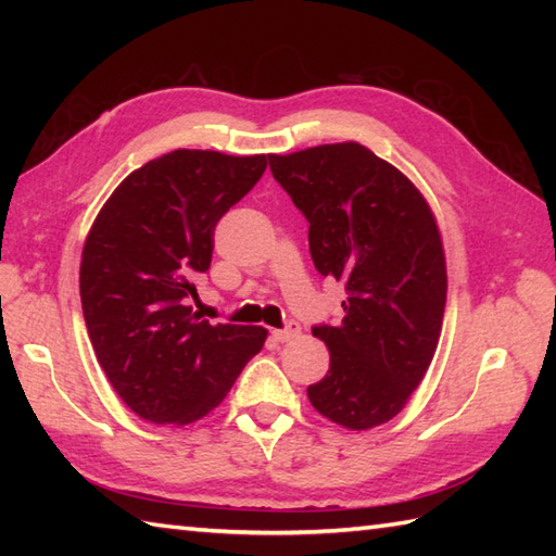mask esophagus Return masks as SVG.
Here are the masks:
<instances>
[{
    "label": "esophagus",
    "instance_id": "1",
    "mask_svg": "<svg viewBox=\"0 0 556 556\" xmlns=\"http://www.w3.org/2000/svg\"><path fill=\"white\" fill-rule=\"evenodd\" d=\"M301 334V325L296 320H289L285 329H271V337L277 341H291Z\"/></svg>",
    "mask_w": 556,
    "mask_h": 556
}]
</instances>
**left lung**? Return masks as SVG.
<instances>
[{"label": "left lung", "mask_w": 556, "mask_h": 556, "mask_svg": "<svg viewBox=\"0 0 556 556\" xmlns=\"http://www.w3.org/2000/svg\"><path fill=\"white\" fill-rule=\"evenodd\" d=\"M277 184L308 219L315 269L344 281L339 325H315L329 370L311 404L351 430L392 420L440 341L446 267L432 212L404 174L365 146L269 155Z\"/></svg>", "instance_id": "1"}]
</instances>
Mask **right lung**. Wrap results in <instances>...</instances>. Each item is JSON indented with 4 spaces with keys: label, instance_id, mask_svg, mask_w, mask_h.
<instances>
[{
    "label": "right lung",
    "instance_id": "right-lung-1",
    "mask_svg": "<svg viewBox=\"0 0 556 556\" xmlns=\"http://www.w3.org/2000/svg\"><path fill=\"white\" fill-rule=\"evenodd\" d=\"M265 169V155L174 150L128 174L92 224L83 317L104 375L140 418L207 416L263 349V327L210 325L188 301L210 269L217 222Z\"/></svg>",
    "mask_w": 556,
    "mask_h": 556
}]
</instances>
